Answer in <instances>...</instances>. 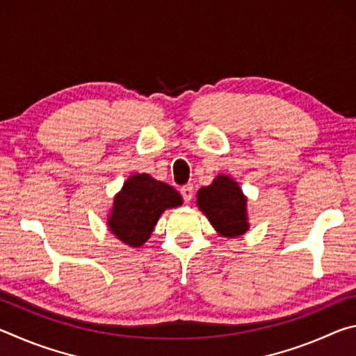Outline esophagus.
Segmentation results:
<instances>
[{
  "label": "esophagus",
  "instance_id": "esophagus-1",
  "mask_svg": "<svg viewBox=\"0 0 356 356\" xmlns=\"http://www.w3.org/2000/svg\"><path fill=\"white\" fill-rule=\"evenodd\" d=\"M180 193H182L184 201H185V202H190V201L193 200V185H185V186H182V190H180Z\"/></svg>",
  "mask_w": 356,
  "mask_h": 356
}]
</instances>
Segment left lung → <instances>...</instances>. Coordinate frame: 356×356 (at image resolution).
<instances>
[{"mask_svg": "<svg viewBox=\"0 0 356 356\" xmlns=\"http://www.w3.org/2000/svg\"><path fill=\"white\" fill-rule=\"evenodd\" d=\"M246 196L231 176L218 174L213 182L197 190L196 206L221 237L236 238L250 229Z\"/></svg>", "mask_w": 356, "mask_h": 356, "instance_id": "8db88e82", "label": "left lung"}]
</instances>
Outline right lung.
<instances>
[{
    "instance_id": "add662e5",
    "label": "right lung",
    "mask_w": 356,
    "mask_h": 356,
    "mask_svg": "<svg viewBox=\"0 0 356 356\" xmlns=\"http://www.w3.org/2000/svg\"><path fill=\"white\" fill-rule=\"evenodd\" d=\"M182 204V196L171 185L149 174H134L114 195L106 227L122 243L140 248L149 240L161 213Z\"/></svg>"
}]
</instances>
